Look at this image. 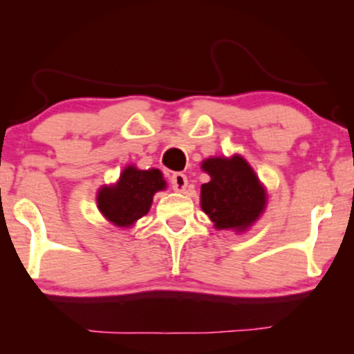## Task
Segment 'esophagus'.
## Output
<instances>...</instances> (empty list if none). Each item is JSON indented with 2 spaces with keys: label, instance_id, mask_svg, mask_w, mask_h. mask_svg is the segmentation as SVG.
<instances>
[{
  "label": "esophagus",
  "instance_id": "obj_1",
  "mask_svg": "<svg viewBox=\"0 0 354 354\" xmlns=\"http://www.w3.org/2000/svg\"><path fill=\"white\" fill-rule=\"evenodd\" d=\"M169 182H171V187L176 192H183L187 188V185H188L187 176H185V174H182V172L172 174L171 178H169Z\"/></svg>",
  "mask_w": 354,
  "mask_h": 354
}]
</instances>
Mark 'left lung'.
Listing matches in <instances>:
<instances>
[{
    "label": "left lung",
    "mask_w": 354,
    "mask_h": 354,
    "mask_svg": "<svg viewBox=\"0 0 354 354\" xmlns=\"http://www.w3.org/2000/svg\"><path fill=\"white\" fill-rule=\"evenodd\" d=\"M211 182L201 187V207L217 229L245 230L266 206L263 187L243 158H211L203 164Z\"/></svg>",
    "instance_id": "8db88e82"
}]
</instances>
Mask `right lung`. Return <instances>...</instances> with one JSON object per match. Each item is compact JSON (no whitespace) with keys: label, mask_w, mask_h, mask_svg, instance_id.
<instances>
[{"label":"right lung","mask_w":354,"mask_h":354,"mask_svg":"<svg viewBox=\"0 0 354 354\" xmlns=\"http://www.w3.org/2000/svg\"><path fill=\"white\" fill-rule=\"evenodd\" d=\"M164 187L166 182L158 169L138 171L130 166L122 172L118 185L103 187L98 192V209L113 224L129 227L147 214L153 195Z\"/></svg>","instance_id":"1"}]
</instances>
